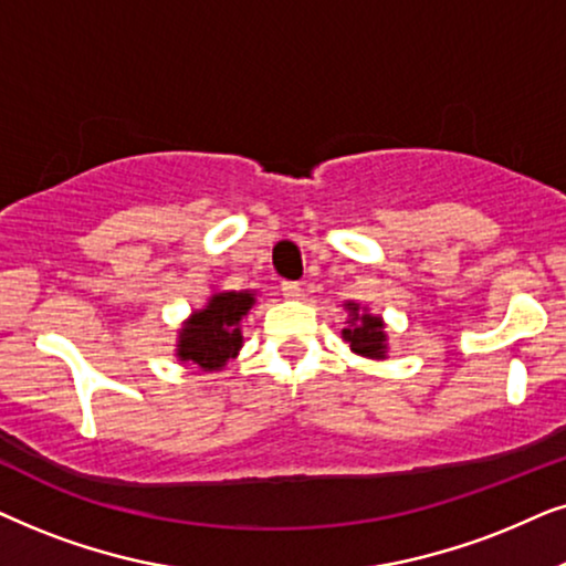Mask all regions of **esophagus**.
Masks as SVG:
<instances>
[{"instance_id": "esophagus-1", "label": "esophagus", "mask_w": 566, "mask_h": 566, "mask_svg": "<svg viewBox=\"0 0 566 566\" xmlns=\"http://www.w3.org/2000/svg\"><path fill=\"white\" fill-rule=\"evenodd\" d=\"M282 295L287 300H300L303 287H300V282H282Z\"/></svg>"}]
</instances>
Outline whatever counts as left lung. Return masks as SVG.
Wrapping results in <instances>:
<instances>
[{"instance_id":"left-lung-1","label":"left lung","mask_w":566,"mask_h":566,"mask_svg":"<svg viewBox=\"0 0 566 566\" xmlns=\"http://www.w3.org/2000/svg\"><path fill=\"white\" fill-rule=\"evenodd\" d=\"M346 311H349V326L342 331L344 342L349 344L354 354H361V357L370 359H386L388 352V336H386V323L378 315H370L361 311L357 303H346Z\"/></svg>"}]
</instances>
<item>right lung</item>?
<instances>
[{
    "label": "right lung",
    "mask_w": 566,
    "mask_h": 566,
    "mask_svg": "<svg viewBox=\"0 0 566 566\" xmlns=\"http://www.w3.org/2000/svg\"><path fill=\"white\" fill-rule=\"evenodd\" d=\"M255 303L253 292H214L201 311H193L191 318L178 331L176 357L193 361L201 370H222L232 357H238L243 346L240 321L245 318Z\"/></svg>",
    "instance_id": "add662e5"
}]
</instances>
